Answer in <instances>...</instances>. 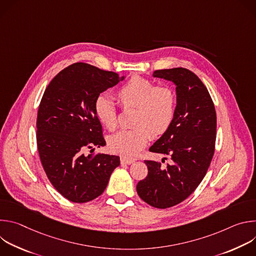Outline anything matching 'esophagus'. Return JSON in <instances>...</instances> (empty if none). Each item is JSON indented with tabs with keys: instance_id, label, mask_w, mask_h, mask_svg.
<instances>
[{
	"instance_id": "34e87169",
	"label": "esophagus",
	"mask_w": 256,
	"mask_h": 256,
	"mask_svg": "<svg viewBox=\"0 0 256 256\" xmlns=\"http://www.w3.org/2000/svg\"><path fill=\"white\" fill-rule=\"evenodd\" d=\"M120 162H122V164L130 165V164H132V163L134 162V160L132 159V158H128V157H122V158H120Z\"/></svg>"
}]
</instances>
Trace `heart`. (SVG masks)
Returning <instances> with one entry per match:
<instances>
[{
    "label": "heart",
    "instance_id": "heart-1",
    "mask_svg": "<svg viewBox=\"0 0 256 256\" xmlns=\"http://www.w3.org/2000/svg\"><path fill=\"white\" fill-rule=\"evenodd\" d=\"M116 98L124 109H134V128L122 130L108 140L109 148L114 153L134 157L152 138L164 134L170 128L176 114L177 96L167 85L156 86L150 79L132 76L116 92ZM98 120L109 130L118 126L114 102L106 95H99L94 104Z\"/></svg>",
    "mask_w": 256,
    "mask_h": 256
}]
</instances>
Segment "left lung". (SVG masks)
Masks as SVG:
<instances>
[{"mask_svg":"<svg viewBox=\"0 0 256 256\" xmlns=\"http://www.w3.org/2000/svg\"><path fill=\"white\" fill-rule=\"evenodd\" d=\"M153 76L176 85L175 118L149 149L170 156L171 163L163 167L144 160L148 175L138 181L136 192L150 206L167 208L186 200L204 179L214 153L216 116L208 89L192 70L165 68Z\"/></svg>","mask_w":256,"mask_h":256,"instance_id":"left-lung-1","label":"left lung"}]
</instances>
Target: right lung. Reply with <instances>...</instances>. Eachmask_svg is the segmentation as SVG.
I'll list each match as a JSON object with an SVG mask.
<instances>
[{"instance_id":"add662e5","label":"right lung","mask_w":256,"mask_h":256,"mask_svg":"<svg viewBox=\"0 0 256 256\" xmlns=\"http://www.w3.org/2000/svg\"><path fill=\"white\" fill-rule=\"evenodd\" d=\"M124 77L85 62L60 70L42 98L36 140L42 167L54 188L72 202L98 198L120 166L116 155H85L106 144L94 104L100 93Z\"/></svg>"}]
</instances>
